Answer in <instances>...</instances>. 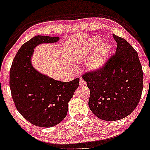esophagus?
<instances>
[{
  "instance_id": "esophagus-1",
  "label": "esophagus",
  "mask_w": 150,
  "mask_h": 150,
  "mask_svg": "<svg viewBox=\"0 0 150 150\" xmlns=\"http://www.w3.org/2000/svg\"><path fill=\"white\" fill-rule=\"evenodd\" d=\"M80 85H81V86H84L86 85V82L84 81L83 79H81V80H80Z\"/></svg>"
}]
</instances>
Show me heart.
I'll return each instance as SVG.
<instances>
[{"mask_svg": "<svg viewBox=\"0 0 150 150\" xmlns=\"http://www.w3.org/2000/svg\"><path fill=\"white\" fill-rule=\"evenodd\" d=\"M100 38L98 37L93 38L91 42V46L89 48V50L91 51L94 47L97 46L94 49L88 61V66L93 70H98L104 66L109 57L111 50L109 44L107 43L100 44ZM81 57L82 59L84 58L83 56H81Z\"/></svg>", "mask_w": 150, "mask_h": 150, "instance_id": "obj_1", "label": "heart"}]
</instances>
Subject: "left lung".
<instances>
[{"instance_id": "obj_1", "label": "left lung", "mask_w": 150, "mask_h": 150, "mask_svg": "<svg viewBox=\"0 0 150 150\" xmlns=\"http://www.w3.org/2000/svg\"><path fill=\"white\" fill-rule=\"evenodd\" d=\"M115 54L98 70L83 74L90 90L89 106L98 118L113 122L126 117L138 105L143 72L138 53L124 38L112 34Z\"/></svg>"}]
</instances>
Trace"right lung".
I'll use <instances>...</instances> for the list:
<instances>
[{"mask_svg":"<svg viewBox=\"0 0 150 150\" xmlns=\"http://www.w3.org/2000/svg\"><path fill=\"white\" fill-rule=\"evenodd\" d=\"M59 38L38 35L24 43L14 57L9 72L11 96L18 112L35 126L50 128L62 122L67 104L79 87V78L61 82L42 74L33 67V49Z\"/></svg>","mask_w":150,"mask_h":150,"instance_id":"1","label":"right lung"}]
</instances>
